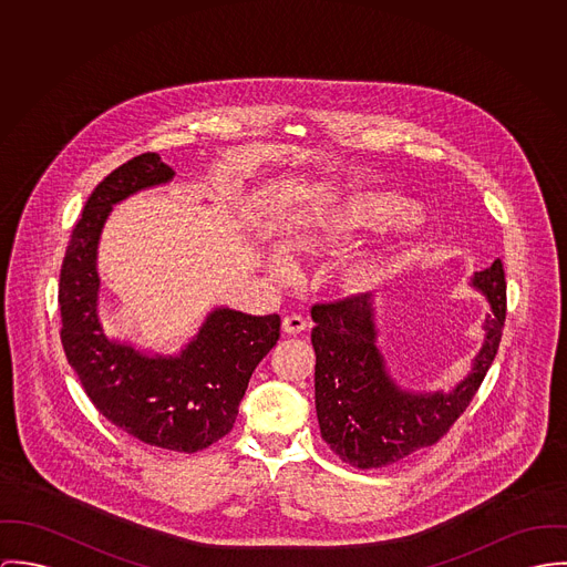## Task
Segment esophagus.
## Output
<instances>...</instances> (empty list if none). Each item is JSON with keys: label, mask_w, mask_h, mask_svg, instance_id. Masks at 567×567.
I'll use <instances>...</instances> for the list:
<instances>
[{"label": "esophagus", "mask_w": 567, "mask_h": 567, "mask_svg": "<svg viewBox=\"0 0 567 567\" xmlns=\"http://www.w3.org/2000/svg\"><path fill=\"white\" fill-rule=\"evenodd\" d=\"M309 328V321L302 317V315H287L285 319H282V330L287 332V334H300V332H305Z\"/></svg>", "instance_id": "obj_1"}]
</instances>
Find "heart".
Returning a JSON list of instances; mask_svg holds the SVG:
<instances>
[{
	"instance_id": "heart-1",
	"label": "heart",
	"mask_w": 567,
	"mask_h": 567,
	"mask_svg": "<svg viewBox=\"0 0 567 567\" xmlns=\"http://www.w3.org/2000/svg\"><path fill=\"white\" fill-rule=\"evenodd\" d=\"M334 224L348 230H363V228H386L395 226L398 230H415L422 224L420 210L413 208L411 202L398 197L393 193H359L348 197L332 217ZM267 269L276 278L291 276V260L280 250H271L267 256ZM386 269L384 254H363L350 260L343 269V280L348 287L365 289L374 285Z\"/></svg>"
}]
</instances>
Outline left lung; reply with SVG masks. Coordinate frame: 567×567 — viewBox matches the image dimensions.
Returning a JSON list of instances; mask_svg holds the SVG:
<instances>
[{"label":"left lung","mask_w":567,"mask_h":567,"mask_svg":"<svg viewBox=\"0 0 567 567\" xmlns=\"http://www.w3.org/2000/svg\"><path fill=\"white\" fill-rule=\"evenodd\" d=\"M489 305L483 346L454 386L415 391L398 384L378 346L372 293L334 305H315V411L321 437L346 463L361 470L384 467L433 445L465 411L492 368L506 315L501 258L470 276Z\"/></svg>","instance_id":"obj_1"}]
</instances>
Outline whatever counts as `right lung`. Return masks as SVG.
<instances>
[{
  "mask_svg": "<svg viewBox=\"0 0 567 567\" xmlns=\"http://www.w3.org/2000/svg\"><path fill=\"white\" fill-rule=\"evenodd\" d=\"M174 176L158 154H141L91 193L61 269V337L69 365L106 420L147 445L197 452L230 433L256 365L280 337V315L215 307L174 354L106 334L97 271L102 230L117 204Z\"/></svg>",
  "mask_w": 567,
  "mask_h": 567,
  "instance_id": "add662e5",
  "label": "right lung"
}]
</instances>
